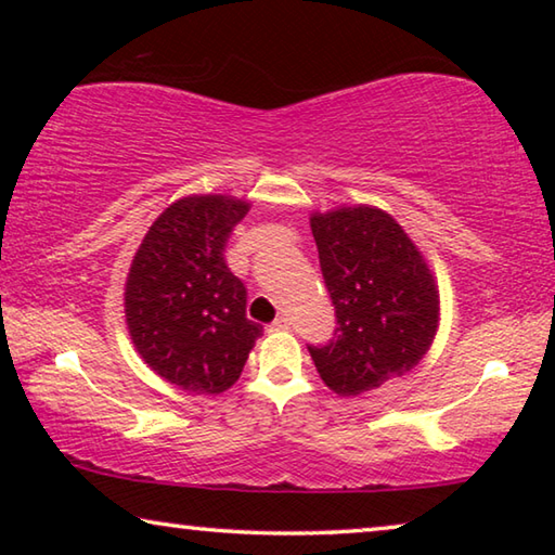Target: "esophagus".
Wrapping results in <instances>:
<instances>
[{"label":"esophagus","mask_w":555,"mask_h":555,"mask_svg":"<svg viewBox=\"0 0 555 555\" xmlns=\"http://www.w3.org/2000/svg\"><path fill=\"white\" fill-rule=\"evenodd\" d=\"M288 327H291V321H288V318H286V315H279V318H276V321L269 325V331H274V333H279V331H288Z\"/></svg>","instance_id":"34e87169"}]
</instances>
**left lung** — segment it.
Returning a JSON list of instances; mask_svg holds the SVG:
<instances>
[{"label": "left lung", "mask_w": 555, "mask_h": 555, "mask_svg": "<svg viewBox=\"0 0 555 555\" xmlns=\"http://www.w3.org/2000/svg\"><path fill=\"white\" fill-rule=\"evenodd\" d=\"M335 340L308 347L315 370L340 397H357L411 372L440 325L438 281L426 257L387 210L340 205L311 215Z\"/></svg>", "instance_id": "left-lung-1"}]
</instances>
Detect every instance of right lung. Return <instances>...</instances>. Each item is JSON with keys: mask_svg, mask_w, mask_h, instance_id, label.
I'll use <instances>...</instances> for the list:
<instances>
[{"mask_svg": "<svg viewBox=\"0 0 555 555\" xmlns=\"http://www.w3.org/2000/svg\"><path fill=\"white\" fill-rule=\"evenodd\" d=\"M234 195H188L168 205L139 244L125 284V321L139 357L193 393L240 379L261 335L247 288L224 264V244L249 212Z\"/></svg>", "mask_w": 555, "mask_h": 555, "instance_id": "add662e5", "label": "right lung"}]
</instances>
